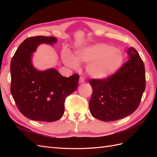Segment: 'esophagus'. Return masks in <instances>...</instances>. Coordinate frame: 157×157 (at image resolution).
Wrapping results in <instances>:
<instances>
[{
  "label": "esophagus",
  "mask_w": 157,
  "mask_h": 157,
  "mask_svg": "<svg viewBox=\"0 0 157 157\" xmlns=\"http://www.w3.org/2000/svg\"><path fill=\"white\" fill-rule=\"evenodd\" d=\"M85 82V79L83 78V77H80V78H79V84H82V83H84Z\"/></svg>",
  "instance_id": "esophagus-1"
}]
</instances>
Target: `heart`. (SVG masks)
<instances>
[{
	"label": "heart",
	"instance_id": "1",
	"mask_svg": "<svg viewBox=\"0 0 157 157\" xmlns=\"http://www.w3.org/2000/svg\"><path fill=\"white\" fill-rule=\"evenodd\" d=\"M123 59L120 50L102 43L79 50L76 52L75 57L69 51H64L62 55L63 63L73 69L79 67V62L88 63V74L98 79L107 78L114 74L121 65Z\"/></svg>",
	"mask_w": 157,
	"mask_h": 157
}]
</instances>
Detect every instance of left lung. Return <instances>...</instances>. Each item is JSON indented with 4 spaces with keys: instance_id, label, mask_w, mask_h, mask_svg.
I'll return each instance as SVG.
<instances>
[{
    "instance_id": "obj_1",
    "label": "left lung",
    "mask_w": 157,
    "mask_h": 157,
    "mask_svg": "<svg viewBox=\"0 0 157 157\" xmlns=\"http://www.w3.org/2000/svg\"><path fill=\"white\" fill-rule=\"evenodd\" d=\"M128 61L107 79H90L92 94L89 107L92 116L113 121L131 115L138 109L146 88L145 68L137 51L130 47Z\"/></svg>"
}]
</instances>
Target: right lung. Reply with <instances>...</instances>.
Listing matches in <instances>:
<instances>
[{
    "label": "right lung",
    "instance_id": "add662e5",
    "mask_svg": "<svg viewBox=\"0 0 157 157\" xmlns=\"http://www.w3.org/2000/svg\"><path fill=\"white\" fill-rule=\"evenodd\" d=\"M55 37L38 36L25 39L11 62V92L19 111L26 117L52 122L61 118L67 96L78 88L79 75L63 77L54 68L39 71L32 65L33 52L40 44L53 45Z\"/></svg>",
    "mask_w": 157,
    "mask_h": 157
}]
</instances>
